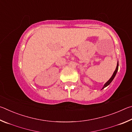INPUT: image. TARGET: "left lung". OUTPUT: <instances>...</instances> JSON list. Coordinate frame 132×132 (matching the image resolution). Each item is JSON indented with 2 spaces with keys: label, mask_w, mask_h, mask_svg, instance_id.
Returning a JSON list of instances; mask_svg holds the SVG:
<instances>
[{
  "label": "left lung",
  "mask_w": 132,
  "mask_h": 132,
  "mask_svg": "<svg viewBox=\"0 0 132 132\" xmlns=\"http://www.w3.org/2000/svg\"><path fill=\"white\" fill-rule=\"evenodd\" d=\"M118 66H119V64H118V62L117 66V68H116L115 71H114V72H113L112 76V77L110 78V79H109V80H108V81H107V82H106V83L104 84V86L103 87H102V89H104L105 87H106L108 86V85H109V84H110L111 82L112 81V80H113V79H114L115 77V76H116V75H117V71H118Z\"/></svg>",
  "instance_id": "left-lung-1"
}]
</instances>
